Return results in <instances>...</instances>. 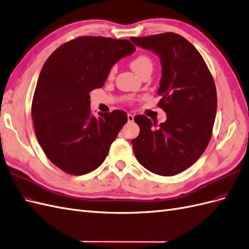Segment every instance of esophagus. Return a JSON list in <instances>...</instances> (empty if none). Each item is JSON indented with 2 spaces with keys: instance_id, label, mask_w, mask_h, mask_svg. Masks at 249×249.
I'll use <instances>...</instances> for the list:
<instances>
[{
  "instance_id": "34e87169",
  "label": "esophagus",
  "mask_w": 249,
  "mask_h": 249,
  "mask_svg": "<svg viewBox=\"0 0 249 249\" xmlns=\"http://www.w3.org/2000/svg\"><path fill=\"white\" fill-rule=\"evenodd\" d=\"M133 120H134V115H133V114H127V122H129V123H132L133 122Z\"/></svg>"
}]
</instances>
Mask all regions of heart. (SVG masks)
Masks as SVG:
<instances>
[{
  "label": "heart",
  "instance_id": "1",
  "mask_svg": "<svg viewBox=\"0 0 249 249\" xmlns=\"http://www.w3.org/2000/svg\"><path fill=\"white\" fill-rule=\"evenodd\" d=\"M131 67L132 69L135 71L137 74H140L142 70H144L147 67H152V60L149 56H146L144 54H141L136 56L131 62ZM114 73H115V67H113L110 71V75L112 76Z\"/></svg>",
  "mask_w": 249,
  "mask_h": 249
}]
</instances>
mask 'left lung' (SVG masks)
<instances>
[{
  "label": "left lung",
  "instance_id": "obj_1",
  "mask_svg": "<svg viewBox=\"0 0 249 249\" xmlns=\"http://www.w3.org/2000/svg\"><path fill=\"white\" fill-rule=\"evenodd\" d=\"M141 48L160 57L162 76L158 106L166 120L157 125L144 115L134 118L140 127L132 140L138 162L160 176L189 169L210 142L217 112L213 78L198 50L177 33L131 37Z\"/></svg>",
  "mask_w": 249,
  "mask_h": 249
}]
</instances>
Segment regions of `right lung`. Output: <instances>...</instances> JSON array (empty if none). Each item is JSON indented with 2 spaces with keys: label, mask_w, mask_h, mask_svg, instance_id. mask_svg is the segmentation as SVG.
I'll list each match as a JSON object with an SVG mask.
<instances>
[{
  "label": "right lung",
  "mask_w": 249,
  "mask_h": 249,
  "mask_svg": "<svg viewBox=\"0 0 249 249\" xmlns=\"http://www.w3.org/2000/svg\"><path fill=\"white\" fill-rule=\"evenodd\" d=\"M135 51L127 39L79 36L46 60L37 79L31 114L39 145L58 169L88 174L102 164L127 116L122 110L90 108V92L102 88L114 64Z\"/></svg>",
  "instance_id": "obj_1"
}]
</instances>
